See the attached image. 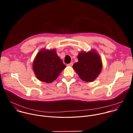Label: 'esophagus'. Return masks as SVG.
<instances>
[{"label":"esophagus","instance_id":"1","mask_svg":"<svg viewBox=\"0 0 133 133\" xmlns=\"http://www.w3.org/2000/svg\"><path fill=\"white\" fill-rule=\"evenodd\" d=\"M72 65H73V63H70L68 64L67 65V66H72Z\"/></svg>","mask_w":133,"mask_h":133}]
</instances>
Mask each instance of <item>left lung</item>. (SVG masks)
<instances>
[{
  "label": "left lung",
  "instance_id": "left-lung-1",
  "mask_svg": "<svg viewBox=\"0 0 133 133\" xmlns=\"http://www.w3.org/2000/svg\"><path fill=\"white\" fill-rule=\"evenodd\" d=\"M78 62L73 65V68L80 78L87 82L95 79L102 69V62L98 54L94 50L82 51L78 55Z\"/></svg>",
  "mask_w": 133,
  "mask_h": 133
}]
</instances>
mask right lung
<instances>
[{
	"label": "right lung",
	"instance_id": "right-lung-1",
	"mask_svg": "<svg viewBox=\"0 0 133 133\" xmlns=\"http://www.w3.org/2000/svg\"><path fill=\"white\" fill-rule=\"evenodd\" d=\"M55 49H43L37 54L33 62V70L36 77L47 83L54 82L65 68Z\"/></svg>",
	"mask_w": 133,
	"mask_h": 133
}]
</instances>
